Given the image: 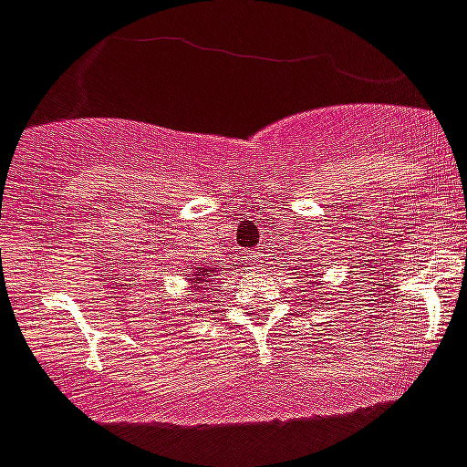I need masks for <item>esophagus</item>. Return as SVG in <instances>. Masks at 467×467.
Returning a JSON list of instances; mask_svg holds the SVG:
<instances>
[{
	"label": "esophagus",
	"mask_w": 467,
	"mask_h": 467,
	"mask_svg": "<svg viewBox=\"0 0 467 467\" xmlns=\"http://www.w3.org/2000/svg\"><path fill=\"white\" fill-rule=\"evenodd\" d=\"M247 264H250L252 270L261 268V265H264V254H261V252H252V254L247 256Z\"/></svg>",
	"instance_id": "1"
}]
</instances>
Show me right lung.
<instances>
[{"instance_id":"obj_1","label":"right lung","mask_w":467,"mask_h":467,"mask_svg":"<svg viewBox=\"0 0 467 467\" xmlns=\"http://www.w3.org/2000/svg\"><path fill=\"white\" fill-rule=\"evenodd\" d=\"M215 273H220V270L211 268V265H203V268H194V273L190 275V279H188V282L192 284V286H190V288H192V293L206 288L208 282H211V275H215ZM185 277H188V275H185Z\"/></svg>"}]
</instances>
